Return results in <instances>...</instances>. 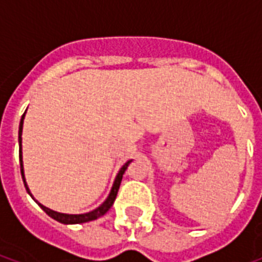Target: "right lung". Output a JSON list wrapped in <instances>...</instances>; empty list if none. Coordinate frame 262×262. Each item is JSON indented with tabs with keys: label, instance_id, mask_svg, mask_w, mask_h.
I'll list each match as a JSON object with an SVG mask.
<instances>
[{
	"label": "right lung",
	"instance_id": "right-lung-1",
	"mask_svg": "<svg viewBox=\"0 0 262 262\" xmlns=\"http://www.w3.org/2000/svg\"><path fill=\"white\" fill-rule=\"evenodd\" d=\"M24 114H26V113H24ZM24 114H23L21 121H20V126H18V145H20V149H18V158H20V171H21L23 182H24V186H26L27 191L30 193V189H28V186H27L26 178H24V170H23V158H21V132H23V121H24ZM129 163H130V160L123 164L122 168L119 170L118 175H117V178H115V181H114V185H113V187H111L110 194H108V197H107L106 201H104V203H103L100 207L96 208L95 211L88 212V213H84V215H67V213H58V212L51 211V209H49V208L43 207L42 204H39V207L42 208L43 211L46 212L47 215L50 216V217H53L54 220H57V222H59V223H63V224L87 223V222H91V220L98 219V217L103 216L107 211H108V209H110L111 205H113V203L115 201V197H117V193H118L119 185H121V181H122V175L125 174V170L127 168Z\"/></svg>",
	"mask_w": 262,
	"mask_h": 262
}]
</instances>
